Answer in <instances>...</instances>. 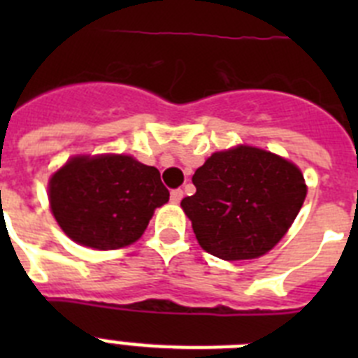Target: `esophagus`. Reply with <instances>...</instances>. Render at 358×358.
I'll return each instance as SVG.
<instances>
[{"instance_id":"esophagus-1","label":"esophagus","mask_w":358,"mask_h":358,"mask_svg":"<svg viewBox=\"0 0 358 358\" xmlns=\"http://www.w3.org/2000/svg\"><path fill=\"white\" fill-rule=\"evenodd\" d=\"M182 195H185V194H182L181 188L172 189V192H170V201H172V202H181Z\"/></svg>"}]
</instances>
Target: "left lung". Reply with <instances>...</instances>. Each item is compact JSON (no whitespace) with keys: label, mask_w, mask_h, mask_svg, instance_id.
I'll return each instance as SVG.
<instances>
[{"label":"left lung","mask_w":358,"mask_h":358,"mask_svg":"<svg viewBox=\"0 0 358 358\" xmlns=\"http://www.w3.org/2000/svg\"><path fill=\"white\" fill-rule=\"evenodd\" d=\"M194 195L181 206L210 255L251 260L276 245L306 197L301 170L255 147L215 152L195 170Z\"/></svg>","instance_id":"obj_1"}]
</instances>
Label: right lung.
Instances as JSON below:
<instances>
[{
    "mask_svg": "<svg viewBox=\"0 0 358 358\" xmlns=\"http://www.w3.org/2000/svg\"><path fill=\"white\" fill-rule=\"evenodd\" d=\"M169 199L159 170L131 156L73 157L50 179V204L62 231L102 251L136 242Z\"/></svg>",
    "mask_w": 358,
    "mask_h": 358,
    "instance_id": "1",
    "label": "right lung"
}]
</instances>
